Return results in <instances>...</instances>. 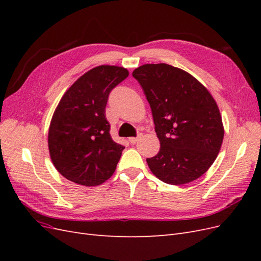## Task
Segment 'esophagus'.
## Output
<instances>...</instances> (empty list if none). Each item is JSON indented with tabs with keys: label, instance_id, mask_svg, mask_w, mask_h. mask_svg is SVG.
I'll list each match as a JSON object with an SVG mask.
<instances>
[{
	"label": "esophagus",
	"instance_id": "34e87169",
	"mask_svg": "<svg viewBox=\"0 0 261 261\" xmlns=\"http://www.w3.org/2000/svg\"><path fill=\"white\" fill-rule=\"evenodd\" d=\"M140 138H141V135H138L137 137H132V138H129V141L132 144H136V143H138V141L140 140Z\"/></svg>",
	"mask_w": 261,
	"mask_h": 261
}]
</instances>
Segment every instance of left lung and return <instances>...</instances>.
Masks as SVG:
<instances>
[{
	"instance_id": "1",
	"label": "left lung",
	"mask_w": 261,
	"mask_h": 261,
	"mask_svg": "<svg viewBox=\"0 0 261 261\" xmlns=\"http://www.w3.org/2000/svg\"><path fill=\"white\" fill-rule=\"evenodd\" d=\"M151 108L160 150L147 158L149 169L171 185L200 177L215 162L224 129L215 99L185 70L145 64L133 72Z\"/></svg>"
}]
</instances>
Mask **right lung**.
<instances>
[{"label": "right lung", "instance_id": "obj_1", "mask_svg": "<svg viewBox=\"0 0 261 261\" xmlns=\"http://www.w3.org/2000/svg\"><path fill=\"white\" fill-rule=\"evenodd\" d=\"M128 76L124 67L97 66L72 85L53 114L48 144L54 167L76 184L97 186L112 176L124 146L106 117L109 94Z\"/></svg>", "mask_w": 261, "mask_h": 261}]
</instances>
